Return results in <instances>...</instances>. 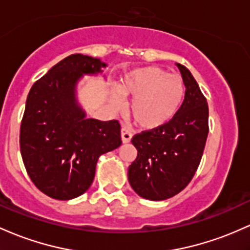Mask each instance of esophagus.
I'll return each instance as SVG.
<instances>
[{
	"label": "esophagus",
	"mask_w": 250,
	"mask_h": 250,
	"mask_svg": "<svg viewBox=\"0 0 250 250\" xmlns=\"http://www.w3.org/2000/svg\"><path fill=\"white\" fill-rule=\"evenodd\" d=\"M121 139H122L123 144H128V142L131 140L130 131L125 129V128H122V129H121Z\"/></svg>",
	"instance_id": "esophagus-1"
}]
</instances>
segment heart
<instances>
[{
    "label": "heart",
    "mask_w": 250,
    "mask_h": 250,
    "mask_svg": "<svg viewBox=\"0 0 250 250\" xmlns=\"http://www.w3.org/2000/svg\"><path fill=\"white\" fill-rule=\"evenodd\" d=\"M117 91L122 97L133 100L130 114L140 127L155 129L175 116L185 97V85L180 76L169 75L161 67L147 66L125 73ZM110 100L115 106H120L117 92L111 94Z\"/></svg>",
    "instance_id": "1"
}]
</instances>
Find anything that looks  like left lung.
<instances>
[{"label":"left lung","instance_id":"8db88e82","mask_svg":"<svg viewBox=\"0 0 250 250\" xmlns=\"http://www.w3.org/2000/svg\"><path fill=\"white\" fill-rule=\"evenodd\" d=\"M185 97L175 116L163 127L136 134L131 144L138 156L128 168V180L140 197L165 201L183 191L196 173L209 133V106L196 79L177 64Z\"/></svg>","mask_w":250,"mask_h":250}]
</instances>
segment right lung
Returning <instances> with one entry per match:
<instances>
[{"instance_id": "right-lung-1", "label": "right lung", "mask_w": 250, "mask_h": 250, "mask_svg": "<svg viewBox=\"0 0 250 250\" xmlns=\"http://www.w3.org/2000/svg\"><path fill=\"white\" fill-rule=\"evenodd\" d=\"M106 62L68 56L33 84L20 128V149L34 185L48 197L68 201L83 194L104 153L121 146L119 121L87 119L77 100V84L98 75Z\"/></svg>"}]
</instances>
